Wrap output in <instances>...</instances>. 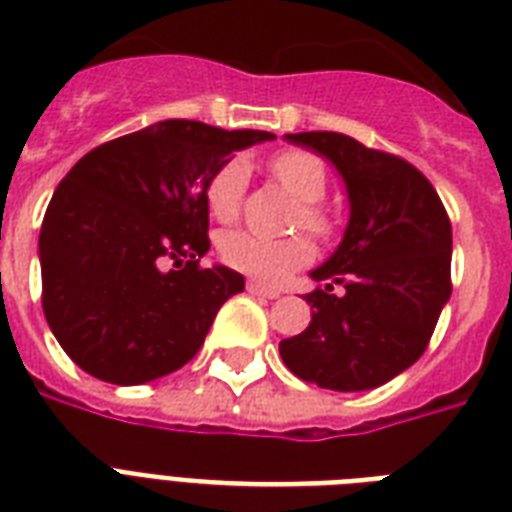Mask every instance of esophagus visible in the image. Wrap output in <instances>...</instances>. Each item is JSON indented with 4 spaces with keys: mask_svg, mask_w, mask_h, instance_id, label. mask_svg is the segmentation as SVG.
Masks as SVG:
<instances>
[{
    "mask_svg": "<svg viewBox=\"0 0 512 512\" xmlns=\"http://www.w3.org/2000/svg\"><path fill=\"white\" fill-rule=\"evenodd\" d=\"M245 291L251 293V296H264V299H277V296H280V291H275V288H264V285L259 283H248L245 285Z\"/></svg>",
    "mask_w": 512,
    "mask_h": 512,
    "instance_id": "obj_1",
    "label": "esophagus"
}]
</instances>
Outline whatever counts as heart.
I'll list each match as a JSON object with an SVG mask.
<instances>
[{
	"instance_id": "1",
	"label": "heart",
	"mask_w": 512,
	"mask_h": 512,
	"mask_svg": "<svg viewBox=\"0 0 512 512\" xmlns=\"http://www.w3.org/2000/svg\"><path fill=\"white\" fill-rule=\"evenodd\" d=\"M269 173L275 176V181L285 192L301 202L296 227L307 229L315 237H331L334 216L320 205L328 186L326 162L307 149H285L269 160ZM248 176H251L248 162L243 157H232L208 178L205 202H208L213 219L229 224L240 216ZM219 256L227 267L237 269L259 283L275 285L283 283L293 269L304 267L312 259V245L307 237L269 240V237L251 235V232H229L221 237Z\"/></svg>"
}]
</instances>
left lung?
I'll return each mask as SVG.
<instances>
[{
	"label": "left lung",
	"instance_id": "left-lung-1",
	"mask_svg": "<svg viewBox=\"0 0 512 512\" xmlns=\"http://www.w3.org/2000/svg\"><path fill=\"white\" fill-rule=\"evenodd\" d=\"M334 162L350 194V224L312 272L310 326L280 342V358L326 390H374L422 358L451 296V221L433 184L398 154L344 133H288ZM345 285L342 297L333 283Z\"/></svg>",
	"mask_w": 512,
	"mask_h": 512
}]
</instances>
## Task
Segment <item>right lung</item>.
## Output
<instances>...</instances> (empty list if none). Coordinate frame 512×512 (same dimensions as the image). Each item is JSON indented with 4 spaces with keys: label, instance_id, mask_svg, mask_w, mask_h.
I'll return each instance as SVG.
<instances>
[{
    "label": "right lung",
    "instance_id": "add662e5",
    "mask_svg": "<svg viewBox=\"0 0 512 512\" xmlns=\"http://www.w3.org/2000/svg\"><path fill=\"white\" fill-rule=\"evenodd\" d=\"M269 138L165 120L95 146L63 176L39 232L42 310L82 371L144 384L197 355L245 288L235 269L200 267L205 184L229 154Z\"/></svg>",
    "mask_w": 512,
    "mask_h": 512
}]
</instances>
